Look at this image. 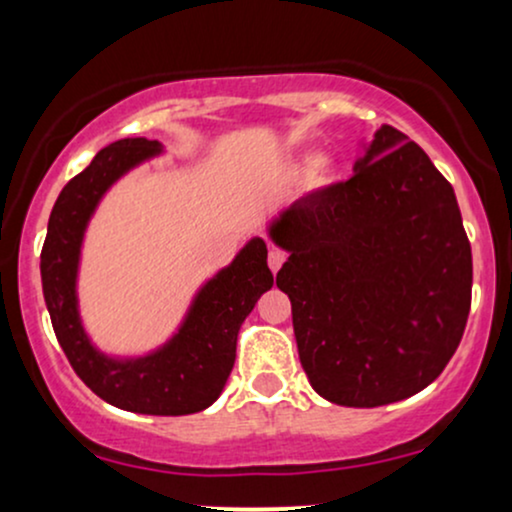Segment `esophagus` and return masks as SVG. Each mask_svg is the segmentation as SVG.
<instances>
[{
	"mask_svg": "<svg viewBox=\"0 0 512 512\" xmlns=\"http://www.w3.org/2000/svg\"><path fill=\"white\" fill-rule=\"evenodd\" d=\"M286 260V252L279 250V248H269V255H267V262H269V269L276 274L281 269V264Z\"/></svg>",
	"mask_w": 512,
	"mask_h": 512,
	"instance_id": "1",
	"label": "esophagus"
}]
</instances>
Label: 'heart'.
Wrapping results in <instances>:
<instances>
[{
	"label": "heart",
	"mask_w": 512,
	"mask_h": 512,
	"mask_svg": "<svg viewBox=\"0 0 512 512\" xmlns=\"http://www.w3.org/2000/svg\"><path fill=\"white\" fill-rule=\"evenodd\" d=\"M310 173H313L315 185H327V182H332L334 173H337V166H334L332 158L320 156V158H315L313 166H310Z\"/></svg>",
	"instance_id": "obj_1"
}]
</instances>
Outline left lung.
Wrapping results in <instances>:
<instances>
[{
    "mask_svg": "<svg viewBox=\"0 0 512 512\" xmlns=\"http://www.w3.org/2000/svg\"><path fill=\"white\" fill-rule=\"evenodd\" d=\"M267 233L289 252L276 286L317 395L383 407L443 373L467 325L472 248L455 190L407 134L380 127L349 180L293 202Z\"/></svg>",
    "mask_w": 512,
    "mask_h": 512,
    "instance_id": "8db88e82",
    "label": "left lung"
}]
</instances>
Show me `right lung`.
<instances>
[{"instance_id":"1","label":"right lung","mask_w":512,"mask_h":512,"mask_svg":"<svg viewBox=\"0 0 512 512\" xmlns=\"http://www.w3.org/2000/svg\"><path fill=\"white\" fill-rule=\"evenodd\" d=\"M161 154L163 144L156 139H117L64 185L48 221L40 276L57 342L98 397L134 414L182 416L219 399L236 363L240 325L262 293L272 289L274 276L267 267V243L250 238L236 260L199 286L168 342L142 356L105 354L91 342L76 296L88 221L122 175Z\"/></svg>"}]
</instances>
